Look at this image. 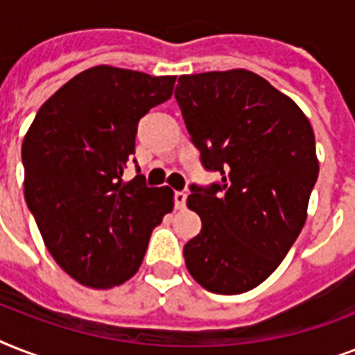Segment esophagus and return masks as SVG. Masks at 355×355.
<instances>
[{"label":"esophagus","instance_id":"1","mask_svg":"<svg viewBox=\"0 0 355 355\" xmlns=\"http://www.w3.org/2000/svg\"><path fill=\"white\" fill-rule=\"evenodd\" d=\"M186 197L188 195L184 193V191H175V208L177 210H184L186 208Z\"/></svg>","mask_w":355,"mask_h":355}]
</instances>
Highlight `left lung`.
<instances>
[{
    "mask_svg": "<svg viewBox=\"0 0 355 355\" xmlns=\"http://www.w3.org/2000/svg\"><path fill=\"white\" fill-rule=\"evenodd\" d=\"M175 97L210 188L191 186L202 221L184 247L195 282L239 295L267 280L302 230L319 177L315 134L293 99L248 69L180 75Z\"/></svg>",
    "mask_w": 355,
    "mask_h": 355,
    "instance_id": "obj_1",
    "label": "left lung"
}]
</instances>
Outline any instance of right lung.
Instances as JSON below:
<instances>
[{"instance_id": "add662e5", "label": "right lung", "mask_w": 355, "mask_h": 355, "mask_svg": "<svg viewBox=\"0 0 355 355\" xmlns=\"http://www.w3.org/2000/svg\"><path fill=\"white\" fill-rule=\"evenodd\" d=\"M173 75L96 66L53 94L21 145L25 202L55 261L86 287L132 278L149 237L173 210V189L123 171L138 121L167 101Z\"/></svg>"}]
</instances>
